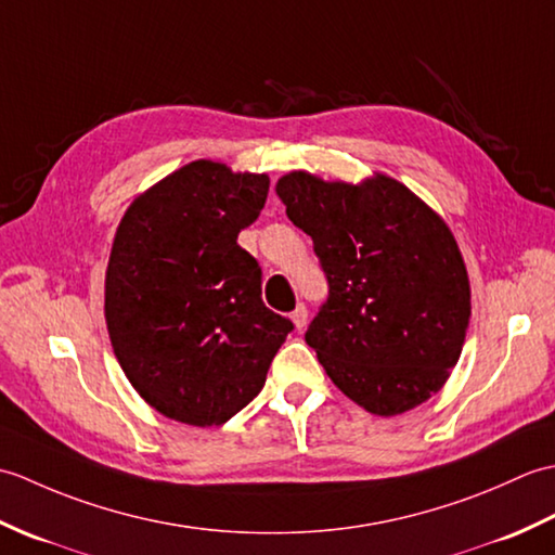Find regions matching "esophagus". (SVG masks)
Returning <instances> with one entry per match:
<instances>
[{"label": "esophagus", "mask_w": 555, "mask_h": 555, "mask_svg": "<svg viewBox=\"0 0 555 555\" xmlns=\"http://www.w3.org/2000/svg\"><path fill=\"white\" fill-rule=\"evenodd\" d=\"M291 320H293V324H296V328L300 332V328H305V324H308V308H305V305H298V308L293 310Z\"/></svg>", "instance_id": "1"}]
</instances>
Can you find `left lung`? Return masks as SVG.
<instances>
[{
    "label": "left lung",
    "mask_w": 555,
    "mask_h": 555,
    "mask_svg": "<svg viewBox=\"0 0 555 555\" xmlns=\"http://www.w3.org/2000/svg\"><path fill=\"white\" fill-rule=\"evenodd\" d=\"M310 235L328 298L305 340L350 400L391 417L446 384L469 324V279L446 221L403 183L291 171L276 183Z\"/></svg>",
    "instance_id": "1"
}]
</instances>
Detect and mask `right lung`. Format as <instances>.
<instances>
[{
    "label": "right lung",
    "mask_w": 555,
    "mask_h": 555,
    "mask_svg": "<svg viewBox=\"0 0 555 555\" xmlns=\"http://www.w3.org/2000/svg\"><path fill=\"white\" fill-rule=\"evenodd\" d=\"M267 173L197 159L133 199L116 229L104 317L128 382L164 417L211 427L262 391L293 322L262 302V269L235 243Z\"/></svg>",
    "instance_id": "1"
}]
</instances>
